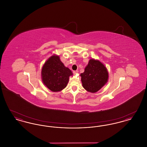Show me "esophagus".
<instances>
[{
    "instance_id": "34e87169",
    "label": "esophagus",
    "mask_w": 147,
    "mask_h": 147,
    "mask_svg": "<svg viewBox=\"0 0 147 147\" xmlns=\"http://www.w3.org/2000/svg\"><path fill=\"white\" fill-rule=\"evenodd\" d=\"M77 73H78V71H77V70L73 71V74H74V75H76V74H77Z\"/></svg>"
}]
</instances>
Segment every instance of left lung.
<instances>
[{
  "mask_svg": "<svg viewBox=\"0 0 147 147\" xmlns=\"http://www.w3.org/2000/svg\"><path fill=\"white\" fill-rule=\"evenodd\" d=\"M80 76L84 89L88 92L95 93L107 83L109 72L103 63L99 60L92 58Z\"/></svg>",
  "mask_w": 147,
  "mask_h": 147,
  "instance_id": "obj_1",
  "label": "left lung"
}]
</instances>
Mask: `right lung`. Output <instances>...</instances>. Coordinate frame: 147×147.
I'll return each instance as SVG.
<instances>
[{
	"mask_svg": "<svg viewBox=\"0 0 147 147\" xmlns=\"http://www.w3.org/2000/svg\"><path fill=\"white\" fill-rule=\"evenodd\" d=\"M72 76L71 71L65 67L59 56L57 55L51 56L42 66V82L53 92L62 91L67 86L69 77Z\"/></svg>",
	"mask_w": 147,
	"mask_h": 147,
	"instance_id": "right-lung-1",
	"label": "right lung"
}]
</instances>
